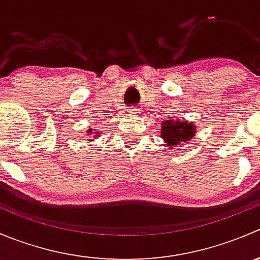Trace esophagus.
Wrapping results in <instances>:
<instances>
[{
	"label": "esophagus",
	"mask_w": 260,
	"mask_h": 260,
	"mask_svg": "<svg viewBox=\"0 0 260 260\" xmlns=\"http://www.w3.org/2000/svg\"><path fill=\"white\" fill-rule=\"evenodd\" d=\"M137 113H140V112H138V109H136V108H133V109H129V114L131 115H136Z\"/></svg>",
	"instance_id": "esophagus-1"
}]
</instances>
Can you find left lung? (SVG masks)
I'll return each mask as SVG.
<instances>
[{
    "instance_id": "8db88e82",
    "label": "left lung",
    "mask_w": 260,
    "mask_h": 260,
    "mask_svg": "<svg viewBox=\"0 0 260 260\" xmlns=\"http://www.w3.org/2000/svg\"><path fill=\"white\" fill-rule=\"evenodd\" d=\"M194 124L184 120H166L161 127V137L168 146H176L179 142L190 140L194 136Z\"/></svg>"
}]
</instances>
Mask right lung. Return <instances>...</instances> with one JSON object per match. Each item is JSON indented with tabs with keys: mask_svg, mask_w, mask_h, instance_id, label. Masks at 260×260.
Instances as JSON below:
<instances>
[{
	"mask_svg": "<svg viewBox=\"0 0 260 260\" xmlns=\"http://www.w3.org/2000/svg\"><path fill=\"white\" fill-rule=\"evenodd\" d=\"M91 131H92V129H89V132H91Z\"/></svg>",
	"mask_w": 260,
	"mask_h": 260,
	"instance_id": "add662e5",
	"label": "right lung"
}]
</instances>
